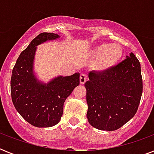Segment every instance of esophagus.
I'll return each mask as SVG.
<instances>
[{
  "label": "esophagus",
  "instance_id": "34e87169",
  "mask_svg": "<svg viewBox=\"0 0 154 154\" xmlns=\"http://www.w3.org/2000/svg\"><path fill=\"white\" fill-rule=\"evenodd\" d=\"M87 80H88L87 75L85 73H81V76H80V83L82 85H84Z\"/></svg>",
  "mask_w": 154,
  "mask_h": 154
}]
</instances>
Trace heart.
<instances>
[{"label": "heart", "instance_id": "obj_1", "mask_svg": "<svg viewBox=\"0 0 154 154\" xmlns=\"http://www.w3.org/2000/svg\"><path fill=\"white\" fill-rule=\"evenodd\" d=\"M122 48L117 44H101L94 50L95 59L94 67L95 69H109L117 64L122 56Z\"/></svg>", "mask_w": 154, "mask_h": 154}]
</instances>
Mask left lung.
<instances>
[{
    "mask_svg": "<svg viewBox=\"0 0 154 154\" xmlns=\"http://www.w3.org/2000/svg\"><path fill=\"white\" fill-rule=\"evenodd\" d=\"M87 118L100 130H117L136 114L142 94L141 65L134 53L109 69L89 73Z\"/></svg>",
    "mask_w": 154,
    "mask_h": 154,
    "instance_id": "obj_1",
    "label": "left lung"
}]
</instances>
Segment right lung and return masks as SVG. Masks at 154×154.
Returning <instances> with one entry per match:
<instances>
[{"label": "right lung", "mask_w": 154, "mask_h": 154, "mask_svg": "<svg viewBox=\"0 0 154 154\" xmlns=\"http://www.w3.org/2000/svg\"><path fill=\"white\" fill-rule=\"evenodd\" d=\"M59 38L52 32H42L21 52L13 69L11 97L13 105L21 117L33 126L51 127L60 122L64 102L80 84V73L56 77L45 84L33 73V60L37 46Z\"/></svg>", "instance_id": "add662e5"}]
</instances>
